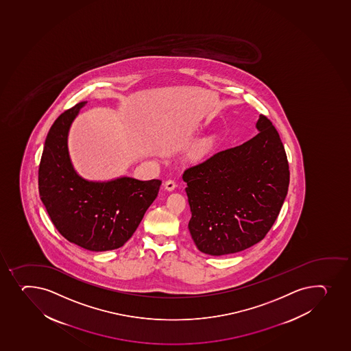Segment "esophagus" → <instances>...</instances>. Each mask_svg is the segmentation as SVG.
<instances>
[{
	"label": "esophagus",
	"mask_w": 351,
	"mask_h": 351,
	"mask_svg": "<svg viewBox=\"0 0 351 351\" xmlns=\"http://www.w3.org/2000/svg\"><path fill=\"white\" fill-rule=\"evenodd\" d=\"M176 188V183L173 181V180H168V181L165 183V189H166L167 191H173Z\"/></svg>",
	"instance_id": "34e87169"
}]
</instances>
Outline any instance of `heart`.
I'll return each instance as SVG.
<instances>
[{
	"label": "heart",
	"instance_id": "obj_1",
	"mask_svg": "<svg viewBox=\"0 0 351 351\" xmlns=\"http://www.w3.org/2000/svg\"><path fill=\"white\" fill-rule=\"evenodd\" d=\"M210 148H212V141H204V143L199 145V147L197 148V156L203 158V156H206L207 153L210 152Z\"/></svg>",
	"mask_w": 351,
	"mask_h": 351
}]
</instances>
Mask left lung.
<instances>
[{"label": "left lung", "mask_w": 351, "mask_h": 351, "mask_svg": "<svg viewBox=\"0 0 351 351\" xmlns=\"http://www.w3.org/2000/svg\"><path fill=\"white\" fill-rule=\"evenodd\" d=\"M259 134L214 154L183 173L199 251L239 252L261 242L281 210L289 186V165L278 131L259 115Z\"/></svg>", "instance_id": "1"}]
</instances>
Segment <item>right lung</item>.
<instances>
[{
    "mask_svg": "<svg viewBox=\"0 0 351 351\" xmlns=\"http://www.w3.org/2000/svg\"><path fill=\"white\" fill-rule=\"evenodd\" d=\"M86 102L58 116L45 141L39 166L40 199L64 239L101 252L119 249L134 235L145 212L156 200L161 181L115 178L87 181L70 159L68 136Z\"/></svg>",
    "mask_w": 351,
    "mask_h": 351,
    "instance_id": "add662e5",
    "label": "right lung"
}]
</instances>
